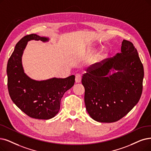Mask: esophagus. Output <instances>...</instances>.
Segmentation results:
<instances>
[{"label": "esophagus", "instance_id": "esophagus-1", "mask_svg": "<svg viewBox=\"0 0 151 151\" xmlns=\"http://www.w3.org/2000/svg\"><path fill=\"white\" fill-rule=\"evenodd\" d=\"M81 76L79 74H77L76 75V79H75V81L76 83H80L81 82Z\"/></svg>", "mask_w": 151, "mask_h": 151}]
</instances>
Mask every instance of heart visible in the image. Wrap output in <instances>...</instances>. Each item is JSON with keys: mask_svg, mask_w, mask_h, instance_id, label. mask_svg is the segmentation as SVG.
I'll use <instances>...</instances> for the list:
<instances>
[{"mask_svg": "<svg viewBox=\"0 0 151 151\" xmlns=\"http://www.w3.org/2000/svg\"><path fill=\"white\" fill-rule=\"evenodd\" d=\"M108 56V54L106 51H103L100 52V54L99 55V57L101 59H105Z\"/></svg>", "mask_w": 151, "mask_h": 151, "instance_id": "heart-1", "label": "heart"}]
</instances>
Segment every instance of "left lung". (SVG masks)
Instances as JSON below:
<instances>
[{
  "label": "left lung",
  "instance_id": "obj_1",
  "mask_svg": "<svg viewBox=\"0 0 151 151\" xmlns=\"http://www.w3.org/2000/svg\"><path fill=\"white\" fill-rule=\"evenodd\" d=\"M121 49V52L102 64L92 65L82 76L86 110L96 122L118 121L141 98L143 65L131 42L123 40Z\"/></svg>",
  "mask_w": 151,
  "mask_h": 151
}]
</instances>
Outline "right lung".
Returning <instances> with one entry per match:
<instances>
[{
	"label": "right lung",
	"mask_w": 151,
	"mask_h": 151,
	"mask_svg": "<svg viewBox=\"0 0 151 151\" xmlns=\"http://www.w3.org/2000/svg\"><path fill=\"white\" fill-rule=\"evenodd\" d=\"M30 40L46 42L50 38L31 34L17 43L7 63L9 92L14 103L28 116L49 119L58 113L61 100L64 93L74 86L75 76L72 75L65 79L53 77L40 81L29 77L24 72L22 56Z\"/></svg>",
	"instance_id": "1"
}]
</instances>
